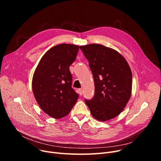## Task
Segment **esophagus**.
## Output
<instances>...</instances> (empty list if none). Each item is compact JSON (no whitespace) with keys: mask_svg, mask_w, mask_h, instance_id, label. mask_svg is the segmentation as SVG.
<instances>
[{"mask_svg":"<svg viewBox=\"0 0 161 161\" xmlns=\"http://www.w3.org/2000/svg\"><path fill=\"white\" fill-rule=\"evenodd\" d=\"M78 91V93H79L80 95H82V94H83V90H82V89H79Z\"/></svg>","mask_w":161,"mask_h":161,"instance_id":"34e87169","label":"esophagus"}]
</instances>
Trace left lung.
<instances>
[{
	"label": "left lung",
	"mask_w": 161,
	"mask_h": 161,
	"mask_svg": "<svg viewBox=\"0 0 161 161\" xmlns=\"http://www.w3.org/2000/svg\"><path fill=\"white\" fill-rule=\"evenodd\" d=\"M95 81V95L85 100L97 120L106 121L119 115L132 93V75L125 58L114 49L100 44L81 46Z\"/></svg>",
	"instance_id": "1"
}]
</instances>
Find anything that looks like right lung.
<instances>
[{
    "mask_svg": "<svg viewBox=\"0 0 161 161\" xmlns=\"http://www.w3.org/2000/svg\"><path fill=\"white\" fill-rule=\"evenodd\" d=\"M79 46L57 45L42 57L34 73L32 87L41 109L55 119L67 115L77 102L78 94L72 88L69 67L75 60Z\"/></svg>",
    "mask_w": 161,
    "mask_h": 161,
    "instance_id": "obj_1",
    "label": "right lung"
}]
</instances>
